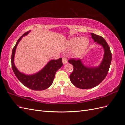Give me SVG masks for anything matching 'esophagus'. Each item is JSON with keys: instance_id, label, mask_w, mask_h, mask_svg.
Returning a JSON list of instances; mask_svg holds the SVG:
<instances>
[{"instance_id": "34e87169", "label": "esophagus", "mask_w": 125, "mask_h": 125, "mask_svg": "<svg viewBox=\"0 0 125 125\" xmlns=\"http://www.w3.org/2000/svg\"><path fill=\"white\" fill-rule=\"evenodd\" d=\"M62 63L63 64H66V63L67 62L68 60H67V58L66 57H63L62 58Z\"/></svg>"}]
</instances>
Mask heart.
<instances>
[{
  "instance_id": "obj_1",
  "label": "heart",
  "mask_w": 125,
  "mask_h": 125,
  "mask_svg": "<svg viewBox=\"0 0 125 125\" xmlns=\"http://www.w3.org/2000/svg\"><path fill=\"white\" fill-rule=\"evenodd\" d=\"M89 44V41L85 37H75L70 39L68 44L71 47H75L73 54L75 56H80L86 50Z\"/></svg>"
}]
</instances>
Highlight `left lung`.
<instances>
[{
  "label": "left lung",
  "instance_id": "1",
  "mask_svg": "<svg viewBox=\"0 0 125 125\" xmlns=\"http://www.w3.org/2000/svg\"><path fill=\"white\" fill-rule=\"evenodd\" d=\"M91 35L96 44L102 45L104 55L100 64L96 67L85 66L81 59L72 58L68 62L74 69L69 78L74 86L81 89H89L98 86L107 75L112 59V54L108 43L102 36L91 33Z\"/></svg>",
  "mask_w": 125,
  "mask_h": 125
}]
</instances>
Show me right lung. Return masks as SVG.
Listing matches in <instances>:
<instances>
[{
	"label": "right lung",
	"instance_id": "1",
	"mask_svg": "<svg viewBox=\"0 0 125 125\" xmlns=\"http://www.w3.org/2000/svg\"><path fill=\"white\" fill-rule=\"evenodd\" d=\"M29 31L21 36L14 47L11 57V67L16 77L24 86L32 90L42 91L48 89L52 84L56 72L63 65L62 58L51 60L39 72L32 75H26L20 72L14 64V57L18 44L24 36L30 32Z\"/></svg>",
	"mask_w": 125,
	"mask_h": 125
}]
</instances>
